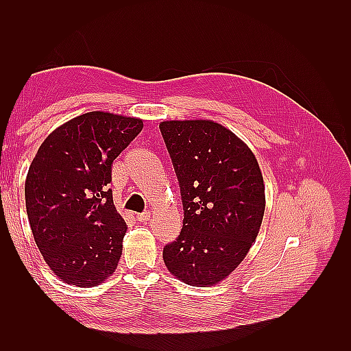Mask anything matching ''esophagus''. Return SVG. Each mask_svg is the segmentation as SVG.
Instances as JSON below:
<instances>
[{"mask_svg":"<svg viewBox=\"0 0 351 351\" xmlns=\"http://www.w3.org/2000/svg\"><path fill=\"white\" fill-rule=\"evenodd\" d=\"M152 218V214L151 212H142V214L137 215V219H139L141 222H147Z\"/></svg>","mask_w":351,"mask_h":351,"instance_id":"esophagus-1","label":"esophagus"}]
</instances>
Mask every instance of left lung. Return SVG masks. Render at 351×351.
<instances>
[{"mask_svg": "<svg viewBox=\"0 0 351 351\" xmlns=\"http://www.w3.org/2000/svg\"><path fill=\"white\" fill-rule=\"evenodd\" d=\"M180 183L184 219L162 252L165 267L193 287L226 280L246 258L265 212L258 159L227 127L212 120L159 124Z\"/></svg>", "mask_w": 351, "mask_h": 351, "instance_id": "1", "label": "left lung"}]
</instances>
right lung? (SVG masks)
I'll return each mask as SVG.
<instances>
[{"label": "right lung", "instance_id": "obj_1", "mask_svg": "<svg viewBox=\"0 0 351 351\" xmlns=\"http://www.w3.org/2000/svg\"><path fill=\"white\" fill-rule=\"evenodd\" d=\"M143 120L90 111L61 124L32 161L29 224L51 271L66 284L97 287L117 269L127 226L112 200L111 165Z\"/></svg>", "mask_w": 351, "mask_h": 351}]
</instances>
